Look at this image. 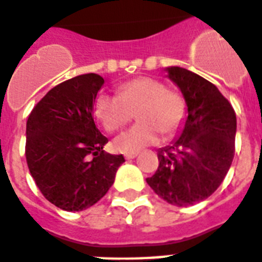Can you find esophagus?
<instances>
[{
	"instance_id": "34e87169",
	"label": "esophagus",
	"mask_w": 262,
	"mask_h": 262,
	"mask_svg": "<svg viewBox=\"0 0 262 262\" xmlns=\"http://www.w3.org/2000/svg\"><path fill=\"white\" fill-rule=\"evenodd\" d=\"M136 156H137V153H126V155H125V158H126V160H132V158H135Z\"/></svg>"
}]
</instances>
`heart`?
<instances>
[{
	"label": "heart",
	"mask_w": 262,
	"mask_h": 262,
	"mask_svg": "<svg viewBox=\"0 0 262 262\" xmlns=\"http://www.w3.org/2000/svg\"><path fill=\"white\" fill-rule=\"evenodd\" d=\"M93 113L109 133L122 129L135 113L138 124L118 136L113 146L121 153H137L155 144L158 133L168 138L179 130L186 116V102L179 90L168 89L162 81L137 77L121 83L117 96L100 92Z\"/></svg>",
	"instance_id": "1"
}]
</instances>
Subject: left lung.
Instances as JSON below:
<instances>
[{
  "label": "left lung",
  "mask_w": 262,
  "mask_h": 262,
  "mask_svg": "<svg viewBox=\"0 0 262 262\" xmlns=\"http://www.w3.org/2000/svg\"><path fill=\"white\" fill-rule=\"evenodd\" d=\"M168 73L185 97L188 118L181 136L157 151L160 164L146 182L169 204L188 206L208 199L225 179L236 150V113L199 74L180 67Z\"/></svg>",
  "instance_id": "8db88e82"
}]
</instances>
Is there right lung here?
Wrapping results in <instances>:
<instances>
[{
  "instance_id": "1",
  "label": "right lung",
  "mask_w": 262,
  "mask_h": 262,
  "mask_svg": "<svg viewBox=\"0 0 262 262\" xmlns=\"http://www.w3.org/2000/svg\"><path fill=\"white\" fill-rule=\"evenodd\" d=\"M104 78L89 73L50 89L26 122L25 156L39 192L68 212L100 201L113 185L122 155L104 150L107 138L93 118V102Z\"/></svg>"
}]
</instances>
